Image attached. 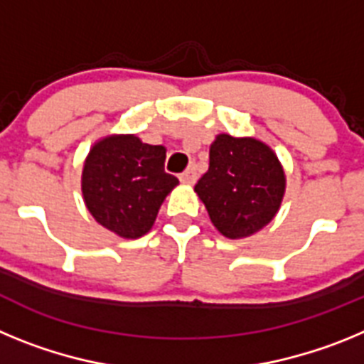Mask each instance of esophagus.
<instances>
[{"instance_id":"1","label":"esophagus","mask_w":364,"mask_h":364,"mask_svg":"<svg viewBox=\"0 0 364 364\" xmlns=\"http://www.w3.org/2000/svg\"><path fill=\"white\" fill-rule=\"evenodd\" d=\"M195 180H197V171H195V167H189V169H186L182 175H180V182L182 184H195Z\"/></svg>"}]
</instances>
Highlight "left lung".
Listing matches in <instances>:
<instances>
[{
  "label": "left lung",
  "mask_w": 364,
  "mask_h": 364,
  "mask_svg": "<svg viewBox=\"0 0 364 364\" xmlns=\"http://www.w3.org/2000/svg\"><path fill=\"white\" fill-rule=\"evenodd\" d=\"M286 176L277 154L255 138L218 134L210 169L195 186L213 226L228 239H244L272 222L281 208Z\"/></svg>",
  "instance_id": "left-lung-1"
}]
</instances>
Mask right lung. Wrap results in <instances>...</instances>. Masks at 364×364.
<instances>
[{"label": "right lung", "instance_id": "obj_1", "mask_svg": "<svg viewBox=\"0 0 364 364\" xmlns=\"http://www.w3.org/2000/svg\"><path fill=\"white\" fill-rule=\"evenodd\" d=\"M166 147L134 134L102 138L87 154L82 193L98 224L122 239H138L153 228L164 198L178 178L164 171Z\"/></svg>", "mask_w": 364, "mask_h": 364}]
</instances>
